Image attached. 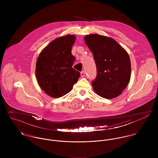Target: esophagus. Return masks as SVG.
I'll return each mask as SVG.
<instances>
[{
    "instance_id": "obj_1",
    "label": "esophagus",
    "mask_w": 158,
    "mask_h": 158,
    "mask_svg": "<svg viewBox=\"0 0 158 158\" xmlns=\"http://www.w3.org/2000/svg\"><path fill=\"white\" fill-rule=\"evenodd\" d=\"M80 75H81V77H85V71H82V72H81Z\"/></svg>"
}]
</instances>
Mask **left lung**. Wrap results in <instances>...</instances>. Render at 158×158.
<instances>
[{
	"label": "left lung",
	"instance_id": "1",
	"mask_svg": "<svg viewBox=\"0 0 158 158\" xmlns=\"http://www.w3.org/2000/svg\"><path fill=\"white\" fill-rule=\"evenodd\" d=\"M93 54L97 66V77L92 81L94 92L112 99L120 95L131 77V61L127 52L113 38L98 34L84 38Z\"/></svg>",
	"mask_w": 158,
	"mask_h": 158
}]
</instances>
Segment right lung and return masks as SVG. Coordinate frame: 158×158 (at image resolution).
Listing matches in <instances>:
<instances>
[{
	"label": "right lung",
	"mask_w": 158,
	"mask_h": 158,
	"mask_svg": "<svg viewBox=\"0 0 158 158\" xmlns=\"http://www.w3.org/2000/svg\"><path fill=\"white\" fill-rule=\"evenodd\" d=\"M75 40L73 35L57 38L43 49L37 59L38 83L51 97L60 98L67 94L80 77V73L72 68L75 57L71 50Z\"/></svg>",
	"instance_id": "1"
}]
</instances>
